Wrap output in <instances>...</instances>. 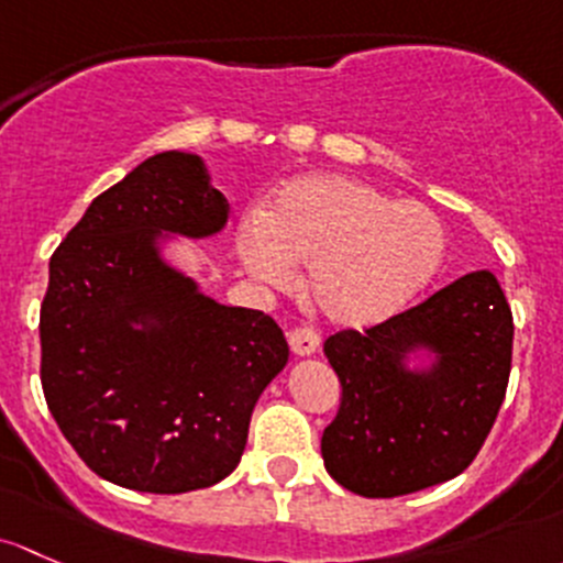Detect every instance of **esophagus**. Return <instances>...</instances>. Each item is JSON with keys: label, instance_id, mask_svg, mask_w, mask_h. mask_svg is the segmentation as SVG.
I'll list each match as a JSON object with an SVG mask.
<instances>
[{"label": "esophagus", "instance_id": "34e87169", "mask_svg": "<svg viewBox=\"0 0 563 563\" xmlns=\"http://www.w3.org/2000/svg\"><path fill=\"white\" fill-rule=\"evenodd\" d=\"M289 350L295 352V355H311V352L320 350V333H317L314 328H309V324H300V328H292L289 330Z\"/></svg>", "mask_w": 563, "mask_h": 563}]
</instances>
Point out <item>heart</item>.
<instances>
[{
	"label": "heart",
	"mask_w": 563,
	"mask_h": 563,
	"mask_svg": "<svg viewBox=\"0 0 563 563\" xmlns=\"http://www.w3.org/2000/svg\"><path fill=\"white\" fill-rule=\"evenodd\" d=\"M235 246L249 274L284 287L309 263L306 289L328 320L366 328L401 311L442 268L444 224L428 206L393 200L346 176H303L265 213L241 222Z\"/></svg>",
	"instance_id": "obj_1"
}]
</instances>
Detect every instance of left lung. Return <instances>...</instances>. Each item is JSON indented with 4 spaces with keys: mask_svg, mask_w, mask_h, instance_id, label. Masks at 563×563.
I'll return each instance as SVG.
<instances>
[{
    "mask_svg": "<svg viewBox=\"0 0 563 563\" xmlns=\"http://www.w3.org/2000/svg\"><path fill=\"white\" fill-rule=\"evenodd\" d=\"M512 311L490 271H474L366 330H339L324 355L341 407L322 433L330 477L366 498H393L457 477L494 428L509 368ZM431 345L440 363L400 361Z\"/></svg>",
    "mask_w": 563,
    "mask_h": 563,
    "instance_id": "left-lung-1",
    "label": "left lung"
}]
</instances>
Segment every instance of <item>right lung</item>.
I'll list each match as a JSON object with an SVG mask.
<instances>
[{
	"mask_svg": "<svg viewBox=\"0 0 563 563\" xmlns=\"http://www.w3.org/2000/svg\"><path fill=\"white\" fill-rule=\"evenodd\" d=\"M224 222L228 200L200 156L165 152L95 197L51 257L45 401L108 483L143 494L217 485L239 466L260 393L287 366L274 317L206 298L156 254L162 230L202 239Z\"/></svg>",
	"mask_w": 563,
	"mask_h": 563,
	"instance_id": "1",
	"label": "right lung"
}]
</instances>
